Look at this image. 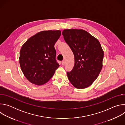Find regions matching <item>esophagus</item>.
<instances>
[{
  "mask_svg": "<svg viewBox=\"0 0 125 125\" xmlns=\"http://www.w3.org/2000/svg\"><path fill=\"white\" fill-rule=\"evenodd\" d=\"M65 64V61L64 60L62 61V65H64Z\"/></svg>",
  "mask_w": 125,
  "mask_h": 125,
  "instance_id": "34e87169",
  "label": "esophagus"
}]
</instances>
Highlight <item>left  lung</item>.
Wrapping results in <instances>:
<instances>
[{
    "label": "left lung",
    "mask_w": 125,
    "mask_h": 125,
    "mask_svg": "<svg viewBox=\"0 0 125 125\" xmlns=\"http://www.w3.org/2000/svg\"><path fill=\"white\" fill-rule=\"evenodd\" d=\"M62 33L75 58L73 69L67 72L69 80L77 88H86L97 79L102 68L104 52L100 43L82 29H66Z\"/></svg>",
    "instance_id": "obj_1"
}]
</instances>
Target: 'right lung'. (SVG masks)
Wrapping results in <instances>:
<instances>
[{"label": "right lung", "instance_id": "1", "mask_svg": "<svg viewBox=\"0 0 125 125\" xmlns=\"http://www.w3.org/2000/svg\"><path fill=\"white\" fill-rule=\"evenodd\" d=\"M61 34L59 30L42 31L29 38L22 46L20 67L31 83L38 85L45 83L59 67L54 45Z\"/></svg>", "mask_w": 125, "mask_h": 125}]
</instances>
